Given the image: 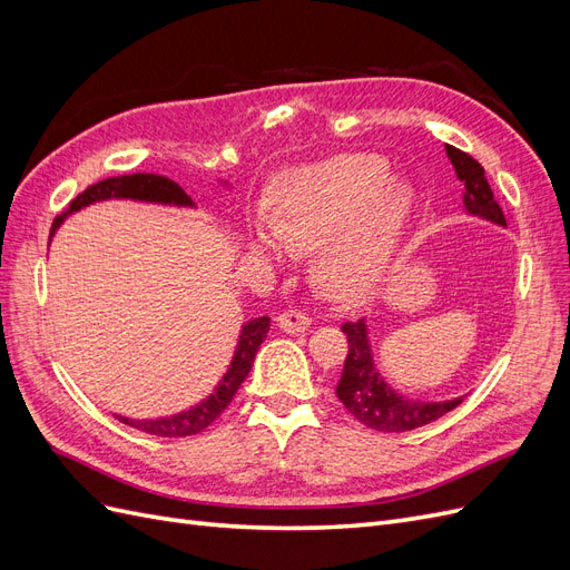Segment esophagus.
Masks as SVG:
<instances>
[{
  "label": "esophagus",
  "instance_id": "esophagus-1",
  "mask_svg": "<svg viewBox=\"0 0 570 570\" xmlns=\"http://www.w3.org/2000/svg\"><path fill=\"white\" fill-rule=\"evenodd\" d=\"M278 327L289 335H299L304 333L308 325H312V318H308L304 312H297V308H289V312H283L278 318Z\"/></svg>",
  "mask_w": 570,
  "mask_h": 570
}]
</instances>
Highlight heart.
<instances>
[{
    "instance_id": "obj_1",
    "label": "heart",
    "mask_w": 570,
    "mask_h": 570,
    "mask_svg": "<svg viewBox=\"0 0 570 570\" xmlns=\"http://www.w3.org/2000/svg\"><path fill=\"white\" fill-rule=\"evenodd\" d=\"M416 214V195L394 183L375 154H337L299 166L275 185L273 209H258L249 249L266 262L316 246L318 285L335 297L366 292L400 247Z\"/></svg>"
}]
</instances>
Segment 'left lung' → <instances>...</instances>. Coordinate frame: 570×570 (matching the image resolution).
I'll return each mask as SVG.
<instances>
[{"mask_svg": "<svg viewBox=\"0 0 570 570\" xmlns=\"http://www.w3.org/2000/svg\"><path fill=\"white\" fill-rule=\"evenodd\" d=\"M444 149L456 170V178L465 187V212L471 216L492 220L497 226H507V218L502 209H499V204L494 202L490 183L485 178V168H482L471 154H465L452 145H446ZM342 333H347L350 352L347 358H344V368L335 394L344 404V409L366 428L381 430V433H406V430L442 419L444 413H450L463 402V396L446 402H423L409 400V396L394 392L381 375V371L375 368L366 318L347 321L342 325Z\"/></svg>", "mask_w": 570, "mask_h": 570, "instance_id": "left-lung-1", "label": "left lung"}]
</instances>
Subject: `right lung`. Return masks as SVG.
I'll return each instance as SVG.
<instances>
[{"instance_id": "add662e5", "label": "right lung", "mask_w": 570, "mask_h": 570, "mask_svg": "<svg viewBox=\"0 0 570 570\" xmlns=\"http://www.w3.org/2000/svg\"><path fill=\"white\" fill-rule=\"evenodd\" d=\"M107 199H135V202H154V204H168V206H195V202L185 195V189L178 183L168 180L164 176L132 174V176L107 178V180H99L97 185H90L85 193H80L71 204H68V212L57 216L55 226H51V235L57 233V228L66 220V216L85 209V206L107 202ZM268 327H271L268 316L252 318L243 325L226 375L220 377L214 394L206 396L204 402L189 406L187 411L174 413V416H161V419H128V416H118V413H114V416L120 423L157 438H185V435L202 433V430L209 428L220 416L223 409L233 402L235 392L239 390V385H243V381L252 371L254 356L258 347H262V342L266 340Z\"/></svg>"}]
</instances>
